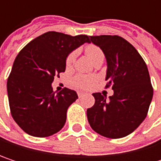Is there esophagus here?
<instances>
[{
    "mask_svg": "<svg viewBox=\"0 0 161 161\" xmlns=\"http://www.w3.org/2000/svg\"><path fill=\"white\" fill-rule=\"evenodd\" d=\"M77 95H78V97H79V98H82V97L84 96V93H83V92H78V93H77Z\"/></svg>",
    "mask_w": 161,
    "mask_h": 161,
    "instance_id": "obj_1",
    "label": "esophagus"
}]
</instances>
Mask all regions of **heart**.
<instances>
[{
	"label": "heart",
	"instance_id": "heart-1",
	"mask_svg": "<svg viewBox=\"0 0 161 161\" xmlns=\"http://www.w3.org/2000/svg\"><path fill=\"white\" fill-rule=\"evenodd\" d=\"M85 53L93 64L103 62L104 59V54L103 50L95 45H87L85 47ZM75 53L73 52L66 58V67L71 68L75 62ZM95 82H96V78L93 76H86V75H79L75 76L72 79V85L77 88L86 89V88L90 87Z\"/></svg>",
	"mask_w": 161,
	"mask_h": 161
}]
</instances>
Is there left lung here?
Listing matches in <instances>:
<instances>
[{"mask_svg": "<svg viewBox=\"0 0 161 161\" xmlns=\"http://www.w3.org/2000/svg\"><path fill=\"white\" fill-rule=\"evenodd\" d=\"M89 38L105 56V80L108 81L105 87L112 86L114 94L109 99L100 92L92 94L95 103L86 110L88 123L102 136L111 139L125 137L145 120L153 98L147 66L135 47L120 36Z\"/></svg>", "mask_w": 161, "mask_h": 161, "instance_id": "8db88e82", "label": "left lung"}]
</instances>
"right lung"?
Returning <instances> with one entry per match:
<instances>
[{
    "label": "right lung",
    "mask_w": 161,
    "mask_h": 161,
    "mask_svg": "<svg viewBox=\"0 0 161 161\" xmlns=\"http://www.w3.org/2000/svg\"><path fill=\"white\" fill-rule=\"evenodd\" d=\"M89 42L87 35L48 31L18 53L7 80V94L11 114L26 133L48 137L63 128L67 110L78 96L67 87L54 92L51 84L65 72L68 55Z\"/></svg>",
    "instance_id": "obj_1"
}]
</instances>
